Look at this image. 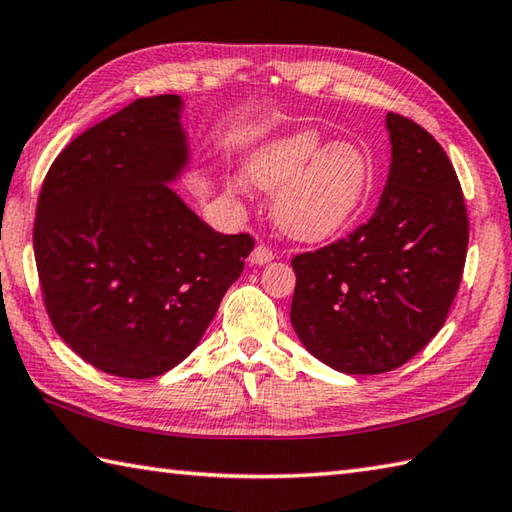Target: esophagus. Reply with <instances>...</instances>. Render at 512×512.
<instances>
[{"instance_id":"obj_1","label":"esophagus","mask_w":512,"mask_h":512,"mask_svg":"<svg viewBox=\"0 0 512 512\" xmlns=\"http://www.w3.org/2000/svg\"><path fill=\"white\" fill-rule=\"evenodd\" d=\"M273 259H275L273 250H270V248L264 246V244H259V246L253 248V253H250L248 262L253 264V266H264V264H268V262H273Z\"/></svg>"}]
</instances>
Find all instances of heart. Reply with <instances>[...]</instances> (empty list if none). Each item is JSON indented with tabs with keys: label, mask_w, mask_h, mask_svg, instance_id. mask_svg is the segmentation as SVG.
<instances>
[{
	"label": "heart",
	"mask_w": 512,
	"mask_h": 512,
	"mask_svg": "<svg viewBox=\"0 0 512 512\" xmlns=\"http://www.w3.org/2000/svg\"><path fill=\"white\" fill-rule=\"evenodd\" d=\"M246 178L277 191L273 217L295 242L317 244L350 222L372 182L365 151L352 140L323 145L319 129H297L270 140L246 162Z\"/></svg>",
	"instance_id": "obj_1"
}]
</instances>
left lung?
I'll return each mask as SVG.
<instances>
[{
    "label": "left lung",
    "instance_id": "8db88e82",
    "mask_svg": "<svg viewBox=\"0 0 512 512\" xmlns=\"http://www.w3.org/2000/svg\"><path fill=\"white\" fill-rule=\"evenodd\" d=\"M385 123L391 165L376 213L345 239L292 259V328L343 374L391 372L440 332L469 246L449 156L409 118L389 112Z\"/></svg>",
    "mask_w": 512,
    "mask_h": 512
}]
</instances>
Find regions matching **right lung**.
<instances>
[{"instance_id":"obj_1","label":"right lung","mask_w":512,"mask_h":512,"mask_svg":"<svg viewBox=\"0 0 512 512\" xmlns=\"http://www.w3.org/2000/svg\"><path fill=\"white\" fill-rule=\"evenodd\" d=\"M176 94L129 103L52 162L32 231L54 330L105 374L154 378L187 358L255 242L222 235L169 184L191 165Z\"/></svg>"}]
</instances>
